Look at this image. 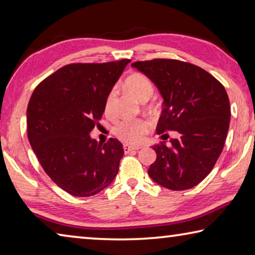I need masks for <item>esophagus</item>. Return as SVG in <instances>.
<instances>
[{
  "label": "esophagus",
  "mask_w": 255,
  "mask_h": 255,
  "mask_svg": "<svg viewBox=\"0 0 255 255\" xmlns=\"http://www.w3.org/2000/svg\"><path fill=\"white\" fill-rule=\"evenodd\" d=\"M139 148H140L139 146H131V145H128V144L124 145V152L125 153H129V152H131V150H137Z\"/></svg>",
  "instance_id": "obj_1"
}]
</instances>
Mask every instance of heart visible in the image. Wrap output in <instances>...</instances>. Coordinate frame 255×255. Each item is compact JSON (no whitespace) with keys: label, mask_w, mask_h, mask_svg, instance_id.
<instances>
[{"label":"heart","mask_w":255,"mask_h":255,"mask_svg":"<svg viewBox=\"0 0 255 255\" xmlns=\"http://www.w3.org/2000/svg\"><path fill=\"white\" fill-rule=\"evenodd\" d=\"M124 85L127 91L131 93L140 102H146L149 100L154 94V85L152 81L144 74H140V73H133V74L129 75L125 80ZM116 100H117V90L114 88L107 94L105 100L103 109H105L107 117H115ZM145 109L153 111L155 109V106L153 103H148V105L145 106ZM148 122L144 118L124 119L115 125L114 128H112V132L116 137L125 141V143L137 144L141 140L144 133L148 130Z\"/></svg>","instance_id":"obj_1"}]
</instances>
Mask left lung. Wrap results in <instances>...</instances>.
<instances>
[{"instance_id": "8db88e82", "label": "left lung", "mask_w": 255, "mask_h": 255, "mask_svg": "<svg viewBox=\"0 0 255 255\" xmlns=\"http://www.w3.org/2000/svg\"><path fill=\"white\" fill-rule=\"evenodd\" d=\"M164 99L156 133H179L170 145H155L156 161L148 174L162 187L179 191L193 188L208 175L225 144L231 120L224 85L197 65L178 59L135 62Z\"/></svg>"}]
</instances>
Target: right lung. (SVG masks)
<instances>
[{
	"mask_svg": "<svg viewBox=\"0 0 255 255\" xmlns=\"http://www.w3.org/2000/svg\"><path fill=\"white\" fill-rule=\"evenodd\" d=\"M130 59L73 63L36 86L27 109L28 139L42 169L72 196L91 197L118 173L122 143L91 139L105 100Z\"/></svg>",
	"mask_w": 255,
	"mask_h": 255,
	"instance_id": "1",
	"label": "right lung"
}]
</instances>
